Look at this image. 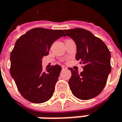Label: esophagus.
<instances>
[{"label": "esophagus", "mask_w": 122, "mask_h": 122, "mask_svg": "<svg viewBox=\"0 0 122 122\" xmlns=\"http://www.w3.org/2000/svg\"><path fill=\"white\" fill-rule=\"evenodd\" d=\"M62 69L63 70H65V69H67V67H65V66H62Z\"/></svg>", "instance_id": "1"}]
</instances>
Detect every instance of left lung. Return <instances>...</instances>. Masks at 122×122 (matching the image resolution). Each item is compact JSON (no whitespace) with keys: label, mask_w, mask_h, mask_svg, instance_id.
I'll return each mask as SVG.
<instances>
[{"label":"left lung","mask_w":122,"mask_h":122,"mask_svg":"<svg viewBox=\"0 0 122 122\" xmlns=\"http://www.w3.org/2000/svg\"><path fill=\"white\" fill-rule=\"evenodd\" d=\"M65 35L76 45V59L84 65L80 74L69 68L71 76L69 85L73 95L81 100L98 96L103 90L111 71L110 52L99 38L88 30L80 28L65 30Z\"/></svg>","instance_id":"obj_1"}]
</instances>
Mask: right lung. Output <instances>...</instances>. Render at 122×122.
<instances>
[{"mask_svg": "<svg viewBox=\"0 0 122 122\" xmlns=\"http://www.w3.org/2000/svg\"><path fill=\"white\" fill-rule=\"evenodd\" d=\"M65 36L62 30L34 28L17 40L10 53V71L26 100L42 103L52 97L62 67L55 65L44 71L41 60L54 41Z\"/></svg>", "mask_w": 122, "mask_h": 122, "instance_id": "1", "label": "right lung"}]
</instances>
